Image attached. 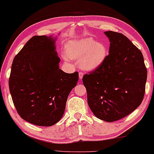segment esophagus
<instances>
[{
	"label": "esophagus",
	"mask_w": 154,
	"mask_h": 154,
	"mask_svg": "<svg viewBox=\"0 0 154 154\" xmlns=\"http://www.w3.org/2000/svg\"><path fill=\"white\" fill-rule=\"evenodd\" d=\"M83 76H84V73L82 72H80L79 73V79H82V78H83Z\"/></svg>",
	"instance_id": "esophagus-1"
}]
</instances>
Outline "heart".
<instances>
[{
    "label": "heart",
    "mask_w": 154,
    "mask_h": 154,
    "mask_svg": "<svg viewBox=\"0 0 154 154\" xmlns=\"http://www.w3.org/2000/svg\"><path fill=\"white\" fill-rule=\"evenodd\" d=\"M107 52V48L104 43L88 37L68 41L63 57L67 61L70 59L79 61V65L82 69L93 70L103 63Z\"/></svg>",
    "instance_id": "heart-1"
}]
</instances>
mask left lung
Segmentation results:
<instances>
[{"label":"left lung","instance_id":"1","mask_svg":"<svg viewBox=\"0 0 154 154\" xmlns=\"http://www.w3.org/2000/svg\"><path fill=\"white\" fill-rule=\"evenodd\" d=\"M109 55L99 67L84 75L88 104L97 118L108 122L125 118L143 102L147 71L143 55L124 34L105 32Z\"/></svg>","mask_w":154,"mask_h":154}]
</instances>
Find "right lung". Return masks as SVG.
Returning a JSON list of instances; mask_svg holds the SVG:
<instances>
[{
	"instance_id": "add662e5",
	"label": "right lung",
	"mask_w": 154,
	"mask_h": 154,
	"mask_svg": "<svg viewBox=\"0 0 154 154\" xmlns=\"http://www.w3.org/2000/svg\"><path fill=\"white\" fill-rule=\"evenodd\" d=\"M52 36H34L16 55L9 88L20 118L34 125L50 127L63 116L66 101L79 73L59 69Z\"/></svg>"
}]
</instances>
